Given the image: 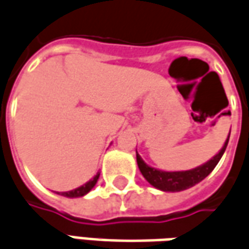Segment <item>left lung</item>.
Here are the masks:
<instances>
[{
    "label": "left lung",
    "mask_w": 249,
    "mask_h": 249,
    "mask_svg": "<svg viewBox=\"0 0 249 249\" xmlns=\"http://www.w3.org/2000/svg\"><path fill=\"white\" fill-rule=\"evenodd\" d=\"M228 142H229V135H228L227 142H224V147L220 149L218 154L214 155L206 163H203L202 166H198L196 168L187 170V171H161V170L154 168L142 160L136 151L137 166H139V170L142 174V177L147 179V182L156 189L161 191H171V193L186 190V189H190L194 185L199 183L202 179L206 178L214 170V167L217 166V163L220 161L221 156L227 149Z\"/></svg>",
    "instance_id": "8db88e82"
}]
</instances>
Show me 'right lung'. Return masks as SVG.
Returning <instances> with one entry per match:
<instances>
[{"mask_svg":"<svg viewBox=\"0 0 249 249\" xmlns=\"http://www.w3.org/2000/svg\"><path fill=\"white\" fill-rule=\"evenodd\" d=\"M98 178H100V173H97V175H94V178L90 179V180L86 182L85 185L79 186V187H76V189H74V190H71V191H63V193H60V196H63V197H69V198L83 197V196H86L89 191L94 187L95 183H97V180H98Z\"/></svg>","mask_w":249,"mask_h":249,"instance_id":"right-lung-1","label":"right lung"}]
</instances>
